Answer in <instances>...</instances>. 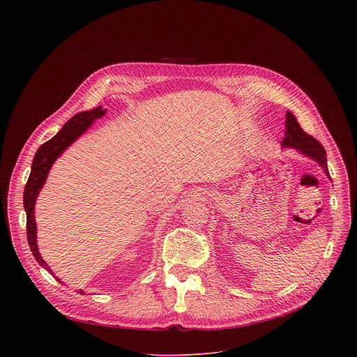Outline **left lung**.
<instances>
[{"label":"left lung","mask_w":357,"mask_h":357,"mask_svg":"<svg viewBox=\"0 0 357 357\" xmlns=\"http://www.w3.org/2000/svg\"><path fill=\"white\" fill-rule=\"evenodd\" d=\"M281 145L295 148L296 151L301 152V154L307 155L311 160L317 161L322 167L326 176L331 178L328 164H326V151H325V148L321 145V142L318 139H315L314 137H311L310 134H307L301 128L298 120L289 112H287L285 137H284Z\"/></svg>","instance_id":"8db88e82"}]
</instances>
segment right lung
<instances>
[{"instance_id": "right-lung-1", "label": "right lung", "mask_w": 357, "mask_h": 357, "mask_svg": "<svg viewBox=\"0 0 357 357\" xmlns=\"http://www.w3.org/2000/svg\"><path fill=\"white\" fill-rule=\"evenodd\" d=\"M106 112L107 110H103L101 106H98L97 109L77 113L62 127V130L54 138H50L45 144H42L33 157L31 174L24 189V208L26 212V237H28V244L35 260L39 263L40 267L47 270L54 277H55L54 271L50 270V267H47V264L40 257V252L38 250L36 223H35V213H33L35 202L54 162L61 157V154L68 146H70V144H73L82 134L87 131V128L93 124L94 120L103 117ZM55 278L59 282H62L58 277ZM80 294H84V291H80Z\"/></svg>"}]
</instances>
